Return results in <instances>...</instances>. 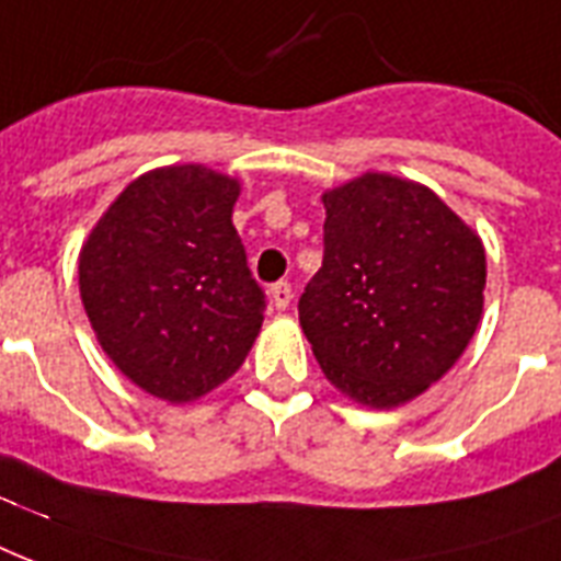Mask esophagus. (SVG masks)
I'll list each match as a JSON object with an SVG mask.
<instances>
[{"mask_svg": "<svg viewBox=\"0 0 561 561\" xmlns=\"http://www.w3.org/2000/svg\"><path fill=\"white\" fill-rule=\"evenodd\" d=\"M268 298H272V307H275V310H286L289 301H293V286L286 284V280H277V284H272V289H268Z\"/></svg>", "mask_w": 561, "mask_h": 561, "instance_id": "34e87169", "label": "esophagus"}]
</instances>
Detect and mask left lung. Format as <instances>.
Wrapping results in <instances>:
<instances>
[{
    "label": "left lung",
    "instance_id": "8db88e82",
    "mask_svg": "<svg viewBox=\"0 0 561 561\" xmlns=\"http://www.w3.org/2000/svg\"><path fill=\"white\" fill-rule=\"evenodd\" d=\"M324 260L298 301L321 371L394 410L454 368L483 319L485 249L430 186L363 172L324 190Z\"/></svg>",
    "mask_w": 561,
    "mask_h": 561
}]
</instances>
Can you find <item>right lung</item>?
Instances as JSON below:
<instances>
[{
	"instance_id": "obj_1",
	"label": "right lung",
	"mask_w": 561,
	"mask_h": 561,
	"mask_svg": "<svg viewBox=\"0 0 561 561\" xmlns=\"http://www.w3.org/2000/svg\"><path fill=\"white\" fill-rule=\"evenodd\" d=\"M240 181L202 163L134 178L87 233L78 289L95 340L134 386L198 401L245 363L263 289L233 228Z\"/></svg>"
}]
</instances>
